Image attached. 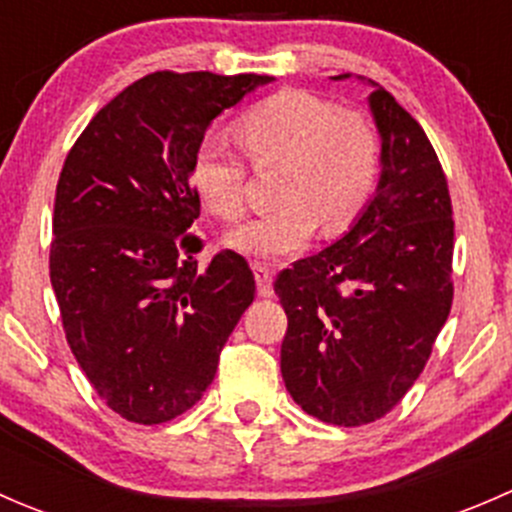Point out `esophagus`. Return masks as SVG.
Wrapping results in <instances>:
<instances>
[{
    "label": "esophagus",
    "mask_w": 512,
    "mask_h": 512,
    "mask_svg": "<svg viewBox=\"0 0 512 512\" xmlns=\"http://www.w3.org/2000/svg\"><path fill=\"white\" fill-rule=\"evenodd\" d=\"M255 277H257V292H260V297H272L275 294V289H272V270L265 265V262H255Z\"/></svg>",
    "instance_id": "1"
}]
</instances>
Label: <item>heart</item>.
Here are the masks:
<instances>
[{"label": "heart", "mask_w": 512, "mask_h": 512, "mask_svg": "<svg viewBox=\"0 0 512 512\" xmlns=\"http://www.w3.org/2000/svg\"><path fill=\"white\" fill-rule=\"evenodd\" d=\"M235 136L257 173L280 168V208L230 235V245L245 255L297 252L319 225L324 232L349 230L379 188L384 151L369 116L309 91L285 89L262 98L237 118ZM190 183L210 215L225 223L242 218L247 170L223 143H200Z\"/></svg>", "instance_id": "obj_1"}]
</instances>
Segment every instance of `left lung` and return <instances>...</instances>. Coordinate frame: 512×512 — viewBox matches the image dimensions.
Listing matches in <instances>:
<instances>
[{"label": "left lung", "mask_w": 512, "mask_h": 512, "mask_svg": "<svg viewBox=\"0 0 512 512\" xmlns=\"http://www.w3.org/2000/svg\"><path fill=\"white\" fill-rule=\"evenodd\" d=\"M371 86L379 190L342 240L275 280L287 314L282 379L309 416L334 426H364L404 399L453 304L446 173L416 118Z\"/></svg>", "instance_id": "1"}]
</instances>
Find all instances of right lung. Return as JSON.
<instances>
[{
    "label": "right lung",
    "instance_id": "right-lung-1",
    "mask_svg": "<svg viewBox=\"0 0 512 512\" xmlns=\"http://www.w3.org/2000/svg\"><path fill=\"white\" fill-rule=\"evenodd\" d=\"M270 76L156 71L91 118L61 168L49 275L66 342L103 404L165 423L198 404L255 299L242 255L198 265L190 165L210 121Z\"/></svg>",
    "mask_w": 512,
    "mask_h": 512
}]
</instances>
